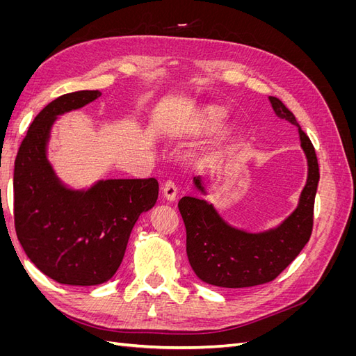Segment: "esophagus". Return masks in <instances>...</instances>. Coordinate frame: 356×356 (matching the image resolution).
<instances>
[{
  "label": "esophagus",
  "instance_id": "1",
  "mask_svg": "<svg viewBox=\"0 0 356 356\" xmlns=\"http://www.w3.org/2000/svg\"><path fill=\"white\" fill-rule=\"evenodd\" d=\"M161 191H163V196L168 199V200H175L177 197V186L175 182L172 179H168L165 184H163V188H161Z\"/></svg>",
  "mask_w": 356,
  "mask_h": 356
}]
</instances>
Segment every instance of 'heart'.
<instances>
[{
    "mask_svg": "<svg viewBox=\"0 0 356 356\" xmlns=\"http://www.w3.org/2000/svg\"><path fill=\"white\" fill-rule=\"evenodd\" d=\"M224 120V114L220 113V111H211L208 113V117H207V123L209 126H220Z\"/></svg>",
    "mask_w": 356,
    "mask_h": 356,
    "instance_id": "1",
    "label": "heart"
}]
</instances>
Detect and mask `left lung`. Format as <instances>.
<instances>
[{"instance_id": "left-lung-1", "label": "left lung", "mask_w": 356, "mask_h": 356, "mask_svg": "<svg viewBox=\"0 0 356 356\" xmlns=\"http://www.w3.org/2000/svg\"><path fill=\"white\" fill-rule=\"evenodd\" d=\"M277 117L298 127L301 148L307 157V182L297 209L276 229L248 233L225 222L211 203L186 196L178 202L187 232V257L199 279L221 288H250L272 282L296 260L314 229V207L319 182L315 148L301 131L294 114L281 99L270 96ZM196 187L204 193L200 177Z\"/></svg>"}]
</instances>
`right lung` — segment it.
Returning <instances> with one entry per match:
<instances>
[{"label": "right lung", "instance_id": "add662e5", "mask_svg": "<svg viewBox=\"0 0 356 356\" xmlns=\"http://www.w3.org/2000/svg\"><path fill=\"white\" fill-rule=\"evenodd\" d=\"M98 90L62 95L31 123L15 161V229L29 260L63 285L108 281L120 267L129 236L159 196L156 178L105 179L89 190L67 188L46 147L56 117L99 98Z\"/></svg>", "mask_w": 356, "mask_h": 356}]
</instances>
